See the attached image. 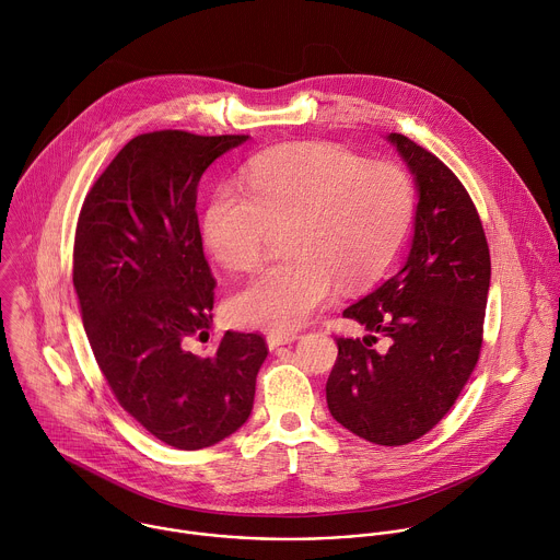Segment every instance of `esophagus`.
I'll list each match as a JSON object with an SVG mask.
<instances>
[{"label":"esophagus","instance_id":"1","mask_svg":"<svg viewBox=\"0 0 560 560\" xmlns=\"http://www.w3.org/2000/svg\"><path fill=\"white\" fill-rule=\"evenodd\" d=\"M296 339H299V337H296V335H290V332H270V335L266 337V343H268L270 350H277V348L288 346V343H292V341H296Z\"/></svg>","mask_w":560,"mask_h":560}]
</instances>
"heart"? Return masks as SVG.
Listing matches in <instances>:
<instances>
[{"label":"heart","instance_id":"obj_1","mask_svg":"<svg viewBox=\"0 0 560 560\" xmlns=\"http://www.w3.org/2000/svg\"><path fill=\"white\" fill-rule=\"evenodd\" d=\"M246 190L223 186L203 217L208 250L228 268L253 270L275 228L285 261L266 268L230 301L236 324L290 332L335 294L378 277L401 246L415 208L410 175L330 143H299L259 156Z\"/></svg>","mask_w":560,"mask_h":560}]
</instances>
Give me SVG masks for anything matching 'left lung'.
<instances>
[{"label":"left lung","mask_w":560,"mask_h":560,"mask_svg":"<svg viewBox=\"0 0 560 560\" xmlns=\"http://www.w3.org/2000/svg\"><path fill=\"white\" fill-rule=\"evenodd\" d=\"M387 141L408 164L419 203L401 270L343 310L372 335L337 339L326 385L330 415L376 445H406L454 406L483 343L490 248L478 212L439 156L412 139ZM374 334L388 339L376 353Z\"/></svg>","instance_id":"left-lung-1"}]
</instances>
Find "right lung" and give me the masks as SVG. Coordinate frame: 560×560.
Returning a JSON list of instances; mask_svg holds the SVG:
<instances>
[{
    "mask_svg": "<svg viewBox=\"0 0 560 560\" xmlns=\"http://www.w3.org/2000/svg\"><path fill=\"white\" fill-rule=\"evenodd\" d=\"M248 135L156 130L130 139L79 212L72 283L84 328L119 406L177 450L210 447L242 428L255 404L264 337H208L214 277L203 257L197 188L206 168Z\"/></svg>",
    "mask_w": 560,
    "mask_h": 560,
    "instance_id": "1",
    "label": "right lung"
}]
</instances>
